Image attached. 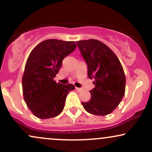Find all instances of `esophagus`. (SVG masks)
I'll use <instances>...</instances> for the list:
<instances>
[{
  "label": "esophagus",
  "instance_id": "1",
  "mask_svg": "<svg viewBox=\"0 0 152 152\" xmlns=\"http://www.w3.org/2000/svg\"><path fill=\"white\" fill-rule=\"evenodd\" d=\"M76 90L78 92H81V91H82V88H77V87H76Z\"/></svg>",
  "mask_w": 152,
  "mask_h": 152
}]
</instances>
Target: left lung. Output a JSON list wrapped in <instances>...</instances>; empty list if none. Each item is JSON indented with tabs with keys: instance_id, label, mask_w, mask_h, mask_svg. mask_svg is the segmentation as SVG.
Segmentation results:
<instances>
[{
	"instance_id": "obj_1",
	"label": "left lung",
	"mask_w": 152,
	"mask_h": 152,
	"mask_svg": "<svg viewBox=\"0 0 152 152\" xmlns=\"http://www.w3.org/2000/svg\"><path fill=\"white\" fill-rule=\"evenodd\" d=\"M76 43L86 61L88 78L94 79L95 85L89 91L90 100L82 102V105L91 114H111L125 93L126 78L121 63L114 52L98 40H83Z\"/></svg>"
}]
</instances>
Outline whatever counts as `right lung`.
I'll return each instance as SVG.
<instances>
[{"label":"right lung","instance_id":"add662e5","mask_svg":"<svg viewBox=\"0 0 152 152\" xmlns=\"http://www.w3.org/2000/svg\"><path fill=\"white\" fill-rule=\"evenodd\" d=\"M74 41L48 39L31 51L26 61L22 79L24 100L36 117H56L62 112L73 84L53 81L64 58L76 49Z\"/></svg>","mask_w":152,"mask_h":152}]
</instances>
